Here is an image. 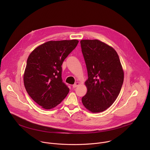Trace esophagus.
Here are the masks:
<instances>
[{
  "instance_id": "obj_1",
  "label": "esophagus",
  "mask_w": 150,
  "mask_h": 150,
  "mask_svg": "<svg viewBox=\"0 0 150 150\" xmlns=\"http://www.w3.org/2000/svg\"><path fill=\"white\" fill-rule=\"evenodd\" d=\"M79 83L78 82H76L75 83H74L73 85H72V87L73 88H76V87H77L78 86V85H79Z\"/></svg>"
}]
</instances>
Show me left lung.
Listing matches in <instances>:
<instances>
[{
	"label": "left lung",
	"instance_id": "8db88e82",
	"mask_svg": "<svg viewBox=\"0 0 150 150\" xmlns=\"http://www.w3.org/2000/svg\"><path fill=\"white\" fill-rule=\"evenodd\" d=\"M86 64L87 92L82 98L85 108L93 113L105 110L116 100L124 79L119 56L112 47L98 40L80 41Z\"/></svg>",
	"mask_w": 150,
	"mask_h": 150
}]
</instances>
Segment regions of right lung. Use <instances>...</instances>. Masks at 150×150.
Here are the masks:
<instances>
[{"label":"right lung","instance_id":"obj_1","mask_svg":"<svg viewBox=\"0 0 150 150\" xmlns=\"http://www.w3.org/2000/svg\"><path fill=\"white\" fill-rule=\"evenodd\" d=\"M78 40L49 41L29 55L24 74V86L31 98L45 109L60 104L69 88L62 78V65Z\"/></svg>","mask_w":150,"mask_h":150}]
</instances>
